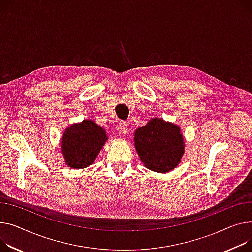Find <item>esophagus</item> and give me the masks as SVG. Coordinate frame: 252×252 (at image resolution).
I'll list each match as a JSON object with an SVG mask.
<instances>
[{
  "mask_svg": "<svg viewBox=\"0 0 252 252\" xmlns=\"http://www.w3.org/2000/svg\"><path fill=\"white\" fill-rule=\"evenodd\" d=\"M117 127H119V130L122 132V133H126L127 132V124L126 122H124V121H121L119 122V125H117Z\"/></svg>",
  "mask_w": 252,
  "mask_h": 252,
  "instance_id": "esophagus-1",
  "label": "esophagus"
}]
</instances>
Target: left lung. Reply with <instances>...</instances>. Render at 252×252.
I'll list each match as a JSON object with an SVG mask.
<instances>
[{"label": "left lung", "instance_id": "8db88e82", "mask_svg": "<svg viewBox=\"0 0 252 252\" xmlns=\"http://www.w3.org/2000/svg\"><path fill=\"white\" fill-rule=\"evenodd\" d=\"M135 147L147 168L161 173L174 169L184 153L179 127L160 119L136 130Z\"/></svg>", "mask_w": 252, "mask_h": 252}]
</instances>
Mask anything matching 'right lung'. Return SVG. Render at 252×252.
<instances>
[{
    "instance_id": "obj_1",
    "label": "right lung",
    "mask_w": 252,
    "mask_h": 252,
    "mask_svg": "<svg viewBox=\"0 0 252 252\" xmlns=\"http://www.w3.org/2000/svg\"><path fill=\"white\" fill-rule=\"evenodd\" d=\"M107 140L102 127L84 121L66 129L62 138V153L69 167L76 169L91 165Z\"/></svg>"
}]
</instances>
